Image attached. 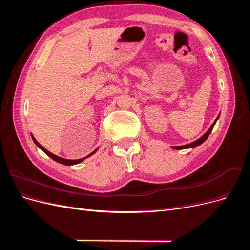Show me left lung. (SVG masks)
<instances>
[{"mask_svg": "<svg viewBox=\"0 0 250 250\" xmlns=\"http://www.w3.org/2000/svg\"><path fill=\"white\" fill-rule=\"evenodd\" d=\"M220 116V115H219ZM219 116L217 117V119L215 120V122L211 124V126L209 127V129L204 133L202 137L200 138V139H198L197 141H195V142H193V143H190V144H187V145H183V146H177V147H173L174 149H177V150H181V149H188V148H195V147H197V146H199V145H201V144L206 141L208 138V135H209V133L211 132V130H213V128H214V126H215V124H216V122H217V120H218V118H219Z\"/></svg>", "mask_w": 250, "mask_h": 250, "instance_id": "obj_1", "label": "left lung"}]
</instances>
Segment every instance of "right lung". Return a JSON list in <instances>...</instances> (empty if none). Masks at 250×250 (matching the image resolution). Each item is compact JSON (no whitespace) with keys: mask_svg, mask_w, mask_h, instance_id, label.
<instances>
[{"mask_svg":"<svg viewBox=\"0 0 250 250\" xmlns=\"http://www.w3.org/2000/svg\"><path fill=\"white\" fill-rule=\"evenodd\" d=\"M31 137H32V140H33V142L35 143V145L39 147L40 149H42L44 153H46L47 155H49L51 158H53V160H54L55 162H57V163H59V164H62V165H65V166H72V165H76V164H79V163H81V162H83L85 160L86 157H88V156H90V155H93L94 153H96V151L98 150V149H96V150H94L92 153L90 154H88L87 156H85V157H83V158H79V160H65V158H62V157H59V156H57V155H55V154H53V153H51L50 151H48L46 148H43L41 144L37 142L35 139H34V137L33 135L31 134Z\"/></svg>","mask_w":250,"mask_h":250,"instance_id":"add662e5","label":"right lung"}]
</instances>
